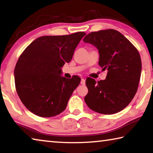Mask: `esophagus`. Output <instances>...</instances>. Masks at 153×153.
Wrapping results in <instances>:
<instances>
[{
  "instance_id": "1",
  "label": "esophagus",
  "mask_w": 153,
  "mask_h": 153,
  "mask_svg": "<svg viewBox=\"0 0 153 153\" xmlns=\"http://www.w3.org/2000/svg\"><path fill=\"white\" fill-rule=\"evenodd\" d=\"M86 84V80H85L84 78H82L81 80V84L82 85H85Z\"/></svg>"
}]
</instances>
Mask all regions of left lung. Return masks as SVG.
<instances>
[{
  "instance_id": "8db88e82",
  "label": "left lung",
  "mask_w": 153,
  "mask_h": 153,
  "mask_svg": "<svg viewBox=\"0 0 153 153\" xmlns=\"http://www.w3.org/2000/svg\"><path fill=\"white\" fill-rule=\"evenodd\" d=\"M84 42L90 43L99 53L98 65L107 77L97 83L86 79L88 92L84 98L90 109L111 115L125 108L135 96L142 71L140 54L122 33L112 29L100 30L85 36Z\"/></svg>"
}]
</instances>
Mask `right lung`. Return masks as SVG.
Instances as JSON below:
<instances>
[{"instance_id": "add662e5", "label": "right lung", "mask_w": 153, "mask_h": 153, "mask_svg": "<svg viewBox=\"0 0 153 153\" xmlns=\"http://www.w3.org/2000/svg\"><path fill=\"white\" fill-rule=\"evenodd\" d=\"M79 32L38 38L25 49L14 70L15 88L25 107L42 117H54L65 109L81 79L61 76V67L70 62L82 38Z\"/></svg>"}]
</instances>
